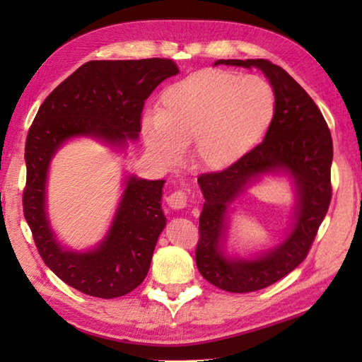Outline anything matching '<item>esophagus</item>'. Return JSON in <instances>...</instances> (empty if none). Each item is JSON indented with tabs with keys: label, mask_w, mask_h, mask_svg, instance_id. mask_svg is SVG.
Wrapping results in <instances>:
<instances>
[{
	"label": "esophagus",
	"mask_w": 362,
	"mask_h": 362,
	"mask_svg": "<svg viewBox=\"0 0 362 362\" xmlns=\"http://www.w3.org/2000/svg\"><path fill=\"white\" fill-rule=\"evenodd\" d=\"M166 201L169 207H173V209H183V207L187 206L188 193L185 189H175V192H173L168 196Z\"/></svg>",
	"instance_id": "1"
}]
</instances>
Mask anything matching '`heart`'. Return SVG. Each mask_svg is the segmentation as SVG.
Instances as JSON below:
<instances>
[{"mask_svg": "<svg viewBox=\"0 0 362 362\" xmlns=\"http://www.w3.org/2000/svg\"><path fill=\"white\" fill-rule=\"evenodd\" d=\"M276 95L255 75L211 69L168 86L159 112L142 121L145 142L159 161L174 164L192 144V159L206 170H225L246 158L273 124Z\"/></svg>", "mask_w": 362, "mask_h": 362, "instance_id": "obj_1", "label": "heart"}]
</instances>
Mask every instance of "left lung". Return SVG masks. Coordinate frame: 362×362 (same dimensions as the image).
<instances>
[{"label":"left lung","mask_w":362,"mask_h":362,"mask_svg":"<svg viewBox=\"0 0 362 362\" xmlns=\"http://www.w3.org/2000/svg\"><path fill=\"white\" fill-rule=\"evenodd\" d=\"M220 64L260 69L276 95V113L263 142L235 166L198 177L206 201L199 216L196 267L218 289L244 293L272 286L306 259L332 198L334 150L321 110L284 69L265 59H222L216 62ZM279 170L289 172L298 187V216L291 235L254 261L228 259L219 249L226 209L257 176Z\"/></svg>","instance_id":"left-lung-1"}]
</instances>
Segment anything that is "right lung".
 I'll return each instance as SVG.
<instances>
[{
  "label": "right lung",
  "instance_id": "1",
  "mask_svg": "<svg viewBox=\"0 0 362 362\" xmlns=\"http://www.w3.org/2000/svg\"><path fill=\"white\" fill-rule=\"evenodd\" d=\"M177 73L170 59L90 60L46 97L30 126L23 216L41 259L73 289L115 298L142 284L166 226L161 209L164 180L129 177L105 240L89 252H71L56 241L46 217L51 158L65 140L76 136H93L116 146L136 140L145 100Z\"/></svg>",
  "mask_w": 362,
  "mask_h": 362
}]
</instances>
